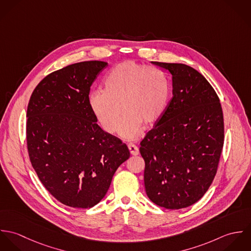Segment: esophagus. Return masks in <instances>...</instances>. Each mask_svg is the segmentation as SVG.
Masks as SVG:
<instances>
[{"label":"esophagus","mask_w":251,"mask_h":251,"mask_svg":"<svg viewBox=\"0 0 251 251\" xmlns=\"http://www.w3.org/2000/svg\"><path fill=\"white\" fill-rule=\"evenodd\" d=\"M128 150L130 151V153L132 155H137L139 154V149L137 148V146H135L134 144H129L128 145Z\"/></svg>","instance_id":"obj_1"}]
</instances>
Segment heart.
Returning <instances> with one entry per match:
<instances>
[{
    "mask_svg": "<svg viewBox=\"0 0 251 251\" xmlns=\"http://www.w3.org/2000/svg\"><path fill=\"white\" fill-rule=\"evenodd\" d=\"M169 83L165 73L154 66L133 61L116 65L104 79V91L90 95L89 104L107 133L117 131L123 110L120 135L132 139L142 125L157 122L169 100Z\"/></svg>",
    "mask_w": 251,
    "mask_h": 251,
    "instance_id": "1",
    "label": "heart"
}]
</instances>
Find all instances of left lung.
<instances>
[{
  "instance_id": "8db88e82",
  "label": "left lung",
  "mask_w": 251,
  "mask_h": 251,
  "mask_svg": "<svg viewBox=\"0 0 251 251\" xmlns=\"http://www.w3.org/2000/svg\"><path fill=\"white\" fill-rule=\"evenodd\" d=\"M172 76L173 98L139 149L148 197L159 207L191 206L215 179L224 142L223 113L207 79L183 64L151 62Z\"/></svg>"
}]
</instances>
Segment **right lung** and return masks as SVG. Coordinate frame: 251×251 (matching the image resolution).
Masks as SVG:
<instances>
[{
	"instance_id": "right-lung-1",
	"label": "right lung",
	"mask_w": 251,
	"mask_h": 251,
	"mask_svg": "<svg viewBox=\"0 0 251 251\" xmlns=\"http://www.w3.org/2000/svg\"><path fill=\"white\" fill-rule=\"evenodd\" d=\"M108 64L88 61L44 77L27 110V147L45 188L62 204L89 209L107 193L127 146L101 129L89 104L91 86Z\"/></svg>"
}]
</instances>
